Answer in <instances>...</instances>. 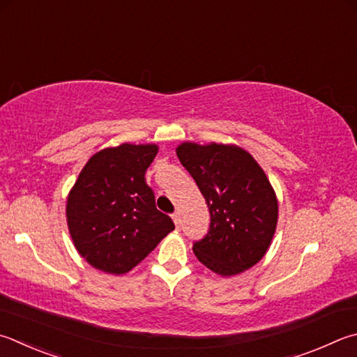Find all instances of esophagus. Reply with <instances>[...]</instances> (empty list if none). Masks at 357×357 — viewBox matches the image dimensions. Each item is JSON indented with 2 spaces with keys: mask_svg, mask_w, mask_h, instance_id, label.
<instances>
[{
  "mask_svg": "<svg viewBox=\"0 0 357 357\" xmlns=\"http://www.w3.org/2000/svg\"><path fill=\"white\" fill-rule=\"evenodd\" d=\"M173 222H174V225H176V228L179 229L181 228V217H179V213L176 212V213H173Z\"/></svg>",
  "mask_w": 357,
  "mask_h": 357,
  "instance_id": "34e87169",
  "label": "esophagus"
}]
</instances>
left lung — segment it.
Listing matches in <instances>:
<instances>
[{"label": "left lung", "mask_w": 357, "mask_h": 357, "mask_svg": "<svg viewBox=\"0 0 357 357\" xmlns=\"http://www.w3.org/2000/svg\"><path fill=\"white\" fill-rule=\"evenodd\" d=\"M209 207L207 234L193 252L222 276L242 273L261 261L273 238L278 201L251 154L238 146L185 142L176 150Z\"/></svg>", "instance_id": "8db88e82"}]
</instances>
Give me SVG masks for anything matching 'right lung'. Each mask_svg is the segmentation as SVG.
<instances>
[{"label":"right lung","mask_w":357,"mask_h":357,"mask_svg":"<svg viewBox=\"0 0 357 357\" xmlns=\"http://www.w3.org/2000/svg\"><path fill=\"white\" fill-rule=\"evenodd\" d=\"M156 154V145L123 144L96 153L79 173L67 222L76 250L95 268L126 273L174 229L145 181Z\"/></svg>","instance_id":"right-lung-1"}]
</instances>
